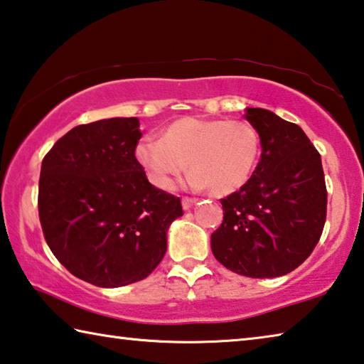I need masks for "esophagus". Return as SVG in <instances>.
Returning a JSON list of instances; mask_svg holds the SVG:
<instances>
[{"mask_svg": "<svg viewBox=\"0 0 364 364\" xmlns=\"http://www.w3.org/2000/svg\"><path fill=\"white\" fill-rule=\"evenodd\" d=\"M195 203H196L195 198H188V196H183V198H182V208H183V210H190V208H192Z\"/></svg>", "mask_w": 364, "mask_h": 364, "instance_id": "1", "label": "esophagus"}]
</instances>
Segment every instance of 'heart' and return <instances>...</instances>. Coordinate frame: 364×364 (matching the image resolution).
Masks as SVG:
<instances>
[{
    "mask_svg": "<svg viewBox=\"0 0 364 364\" xmlns=\"http://www.w3.org/2000/svg\"><path fill=\"white\" fill-rule=\"evenodd\" d=\"M259 154L256 129L230 119H178L164 130L163 139L145 136L135 148L136 161L153 186L171 190L190 163V183L216 195L234 193L245 186Z\"/></svg>",
    "mask_w": 364,
    "mask_h": 364,
    "instance_id": "b5f03b06",
    "label": "heart"
}]
</instances>
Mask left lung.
I'll use <instances>...</instances> for the list:
<instances>
[{
  "instance_id": "left-lung-1",
  "label": "left lung",
  "mask_w": 364,
  "mask_h": 364,
  "mask_svg": "<svg viewBox=\"0 0 364 364\" xmlns=\"http://www.w3.org/2000/svg\"><path fill=\"white\" fill-rule=\"evenodd\" d=\"M245 119L259 135L261 159L245 186L221 200L224 221L211 250L232 272L279 277L296 269L323 234V163L296 124L263 108H247Z\"/></svg>"
}]
</instances>
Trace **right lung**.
<instances>
[{"instance_id":"obj_1","label":"right lung","mask_w":364,"mask_h":364,"mask_svg":"<svg viewBox=\"0 0 364 364\" xmlns=\"http://www.w3.org/2000/svg\"><path fill=\"white\" fill-rule=\"evenodd\" d=\"M136 117L82 124L41 163L38 214L48 247L75 277L114 289L150 276L164 258L181 198L148 182L135 158Z\"/></svg>"}]
</instances>
